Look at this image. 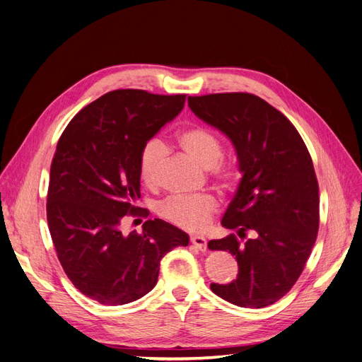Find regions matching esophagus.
Masks as SVG:
<instances>
[{
    "label": "esophagus",
    "mask_w": 362,
    "mask_h": 362,
    "mask_svg": "<svg viewBox=\"0 0 362 362\" xmlns=\"http://www.w3.org/2000/svg\"><path fill=\"white\" fill-rule=\"evenodd\" d=\"M190 242H192V245L196 247V249H199V250H206V247H208V242H206V238L204 237V235H193L192 238H190Z\"/></svg>",
    "instance_id": "34e87169"
}]
</instances>
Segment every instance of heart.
<instances>
[{"label": "heart", "mask_w": 362, "mask_h": 362, "mask_svg": "<svg viewBox=\"0 0 362 362\" xmlns=\"http://www.w3.org/2000/svg\"><path fill=\"white\" fill-rule=\"evenodd\" d=\"M181 149L194 163L205 169L214 168L222 157V145L211 131L204 128H189L178 134ZM164 156L163 145L158 140H151L140 152L139 172L140 178L146 185H156L161 160ZM217 177L222 182L229 184L235 178V170L229 166L217 168ZM217 202L210 194L201 196H173L163 202L160 213L169 222L189 231H201L216 211Z\"/></svg>", "instance_id": "obj_1"}]
</instances>
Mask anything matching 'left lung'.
<instances>
[{"label":"left lung","instance_id":"left-lung-1","mask_svg":"<svg viewBox=\"0 0 362 362\" xmlns=\"http://www.w3.org/2000/svg\"><path fill=\"white\" fill-rule=\"evenodd\" d=\"M190 110L225 134L235 149L238 182L222 226L237 229L211 240V250H229L238 275L211 284L218 298L242 308H264L298 281L319 231V184L298 129L261 98L250 93L189 96Z\"/></svg>","mask_w":362,"mask_h":362}]
</instances>
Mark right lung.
Instances as JSON below:
<instances>
[{"instance_id": "1", "label": "right lung", "mask_w": 362, "mask_h": 362, "mask_svg": "<svg viewBox=\"0 0 362 362\" xmlns=\"http://www.w3.org/2000/svg\"><path fill=\"white\" fill-rule=\"evenodd\" d=\"M185 95L113 90L84 107L63 131L49 173L47 217L62 267L87 298L108 306L144 298L160 261L189 234L156 218L124 234L137 214L140 152L184 108Z\"/></svg>"}]
</instances>
